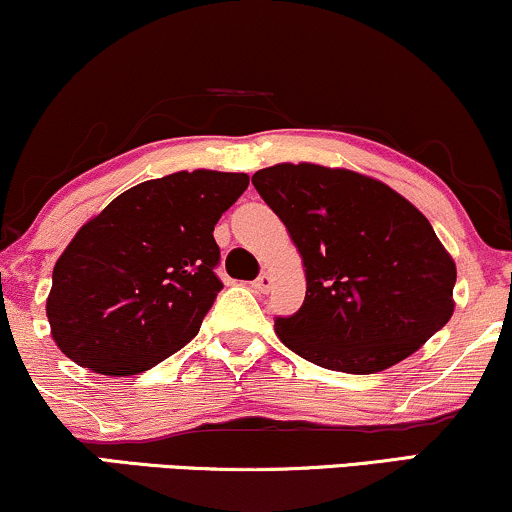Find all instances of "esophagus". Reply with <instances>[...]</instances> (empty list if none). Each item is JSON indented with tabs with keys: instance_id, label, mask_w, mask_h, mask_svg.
Wrapping results in <instances>:
<instances>
[{
	"instance_id": "1",
	"label": "esophagus",
	"mask_w": 512,
	"mask_h": 512,
	"mask_svg": "<svg viewBox=\"0 0 512 512\" xmlns=\"http://www.w3.org/2000/svg\"><path fill=\"white\" fill-rule=\"evenodd\" d=\"M252 288H255L257 293H267L269 288H272V276L260 274L255 281H252Z\"/></svg>"
}]
</instances>
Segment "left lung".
Wrapping results in <instances>:
<instances>
[{"label": "left lung", "mask_w": 512, "mask_h": 512, "mask_svg": "<svg viewBox=\"0 0 512 512\" xmlns=\"http://www.w3.org/2000/svg\"><path fill=\"white\" fill-rule=\"evenodd\" d=\"M252 186L303 255L307 293L276 334L324 369L374 374L415 353L453 315L455 264L427 217L374 178L276 164Z\"/></svg>", "instance_id": "left-lung-1"}]
</instances>
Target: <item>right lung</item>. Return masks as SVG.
<instances>
[{
    "label": "right lung",
    "instance_id": "right-lung-1",
    "mask_svg": "<svg viewBox=\"0 0 512 512\" xmlns=\"http://www.w3.org/2000/svg\"><path fill=\"white\" fill-rule=\"evenodd\" d=\"M248 183V174L178 171L90 219L54 264L47 319L61 353L128 377L193 341L224 288L214 226Z\"/></svg>",
    "mask_w": 512,
    "mask_h": 512
}]
</instances>
